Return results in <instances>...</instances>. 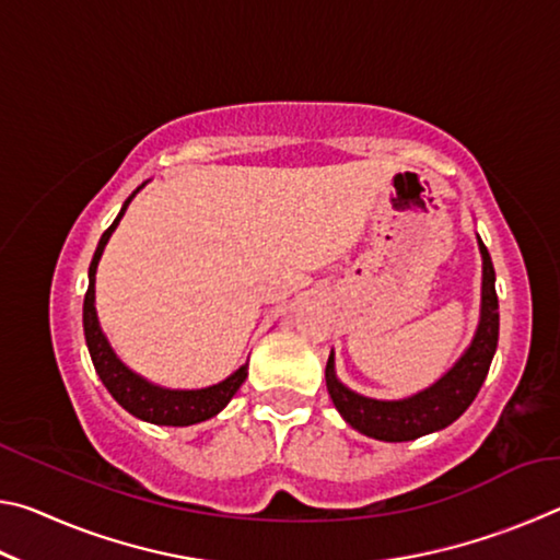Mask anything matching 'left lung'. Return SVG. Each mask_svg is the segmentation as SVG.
Returning a JSON list of instances; mask_svg holds the SVG:
<instances>
[{"label":"left lung","mask_w":560,"mask_h":560,"mask_svg":"<svg viewBox=\"0 0 560 560\" xmlns=\"http://www.w3.org/2000/svg\"><path fill=\"white\" fill-rule=\"evenodd\" d=\"M479 240V236H477ZM481 252V316L477 334L462 358L444 373L438 383L424 387L402 400H375L358 395L336 377V358L328 355L326 387L340 417L350 428L383 442H410L424 434L444 430L474 402L479 387L485 385L491 358L499 343V299L497 273L485 242Z\"/></svg>","instance_id":"left-lung-1"}]
</instances>
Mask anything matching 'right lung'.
<instances>
[{"instance_id":"add662e5","label":"right lung","mask_w":560,"mask_h":560,"mask_svg":"<svg viewBox=\"0 0 560 560\" xmlns=\"http://www.w3.org/2000/svg\"><path fill=\"white\" fill-rule=\"evenodd\" d=\"M145 185V183H143ZM140 185V187H143ZM138 187V189H140ZM138 189L132 192L126 202H122L120 212L113 224L103 232L101 242L93 254V261L89 267V291L83 299V334H86V346L96 368L98 377L106 385V390L113 395L122 410H128L138 420L153 422V424H167V428H187V424H197L222 412L226 402L232 400L234 393L240 390L242 383L246 381V363L234 371L226 381L202 387V390H170V387H160L148 383L145 377L132 373L122 360L113 353L108 338L103 336L98 314H96V269L101 261V254L106 249L113 230H116L120 217L126 214L132 197L138 195Z\"/></svg>"}]
</instances>
